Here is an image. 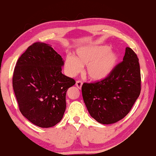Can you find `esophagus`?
Returning <instances> with one entry per match:
<instances>
[{"instance_id": "34e87169", "label": "esophagus", "mask_w": 156, "mask_h": 156, "mask_svg": "<svg viewBox=\"0 0 156 156\" xmlns=\"http://www.w3.org/2000/svg\"><path fill=\"white\" fill-rule=\"evenodd\" d=\"M76 86L78 88V89H81L82 88V86H83V83H82L81 81H80V80H78V81H76Z\"/></svg>"}]
</instances>
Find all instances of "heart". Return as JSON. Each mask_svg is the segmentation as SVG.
Returning a JSON list of instances; mask_svg holds the SVG:
<instances>
[{
  "label": "heart",
  "mask_w": 156,
  "mask_h": 156,
  "mask_svg": "<svg viewBox=\"0 0 156 156\" xmlns=\"http://www.w3.org/2000/svg\"><path fill=\"white\" fill-rule=\"evenodd\" d=\"M105 45H91L79 48L76 58L68 55L65 58V69L67 74L74 76L87 66L85 73L92 81L106 79L114 69L118 58V53Z\"/></svg>",
  "instance_id": "b5f03b06"
}]
</instances>
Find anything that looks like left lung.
<instances>
[{"mask_svg":"<svg viewBox=\"0 0 156 156\" xmlns=\"http://www.w3.org/2000/svg\"><path fill=\"white\" fill-rule=\"evenodd\" d=\"M140 84L139 60L133 50L126 47L123 61L106 79L83 84L84 102L97 122L115 123L130 112L140 94Z\"/></svg>","mask_w":156,"mask_h":156,"instance_id":"8db88e82","label":"left lung"}]
</instances>
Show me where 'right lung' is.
<instances>
[{
    "label": "right lung",
    "instance_id": "add662e5",
    "mask_svg": "<svg viewBox=\"0 0 156 156\" xmlns=\"http://www.w3.org/2000/svg\"><path fill=\"white\" fill-rule=\"evenodd\" d=\"M64 60L51 45L31 44L16 62L13 89L23 116L42 128L54 126L66 109V93L74 85L73 78L62 73Z\"/></svg>",
    "mask_w": 156,
    "mask_h": 156
}]
</instances>
